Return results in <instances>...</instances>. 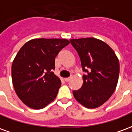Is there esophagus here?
<instances>
[{"label": "esophagus", "instance_id": "1", "mask_svg": "<svg viewBox=\"0 0 132 132\" xmlns=\"http://www.w3.org/2000/svg\"><path fill=\"white\" fill-rule=\"evenodd\" d=\"M71 77H69V78H64V80H65V81H66V82H69V80H71Z\"/></svg>", "mask_w": 132, "mask_h": 132}]
</instances>
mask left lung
<instances>
[{"instance_id": "obj_1", "label": "left lung", "mask_w": 132, "mask_h": 132, "mask_svg": "<svg viewBox=\"0 0 132 132\" xmlns=\"http://www.w3.org/2000/svg\"><path fill=\"white\" fill-rule=\"evenodd\" d=\"M80 59L83 86L73 90L75 99L90 109L98 108L111 97L118 82L119 63L110 46L95 38L70 39Z\"/></svg>"}]
</instances>
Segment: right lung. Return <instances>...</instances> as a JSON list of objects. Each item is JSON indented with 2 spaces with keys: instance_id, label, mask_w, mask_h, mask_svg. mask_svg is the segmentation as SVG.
Returning a JSON list of instances; mask_svg holds the SVG:
<instances>
[{
  "instance_id": "add662e5",
  "label": "right lung",
  "mask_w": 132,
  "mask_h": 132,
  "mask_svg": "<svg viewBox=\"0 0 132 132\" xmlns=\"http://www.w3.org/2000/svg\"><path fill=\"white\" fill-rule=\"evenodd\" d=\"M70 43L66 39H34L19 50L12 64L16 94L27 107L45 108L57 95L61 83L52 72L55 58Z\"/></svg>"
}]
</instances>
